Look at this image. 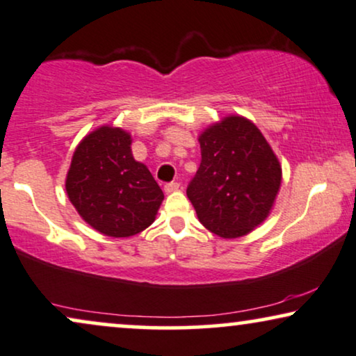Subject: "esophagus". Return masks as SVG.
<instances>
[{"mask_svg": "<svg viewBox=\"0 0 356 356\" xmlns=\"http://www.w3.org/2000/svg\"><path fill=\"white\" fill-rule=\"evenodd\" d=\"M179 187H181V184H179V182H169V184H165V186H164V191L170 193V192L179 191Z\"/></svg>", "mask_w": 356, "mask_h": 356, "instance_id": "obj_1", "label": "esophagus"}]
</instances>
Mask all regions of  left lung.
<instances>
[{
	"label": "left lung",
	"mask_w": 356,
	"mask_h": 356,
	"mask_svg": "<svg viewBox=\"0 0 356 356\" xmlns=\"http://www.w3.org/2000/svg\"><path fill=\"white\" fill-rule=\"evenodd\" d=\"M202 163L187 197L207 230L238 238L266 220L281 186V165L250 120L228 116L199 138Z\"/></svg>",
	"instance_id": "8db88e82"
}]
</instances>
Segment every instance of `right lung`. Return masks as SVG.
Masks as SVG:
<instances>
[{"mask_svg":"<svg viewBox=\"0 0 356 356\" xmlns=\"http://www.w3.org/2000/svg\"><path fill=\"white\" fill-rule=\"evenodd\" d=\"M65 188L80 217L113 238L133 236L149 227L164 199L149 169L134 161L131 136L111 126L82 139Z\"/></svg>","mask_w":356,"mask_h":356,"instance_id":"obj_1","label":"right lung"}]
</instances>
